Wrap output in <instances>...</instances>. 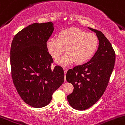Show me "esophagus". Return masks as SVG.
I'll use <instances>...</instances> for the list:
<instances>
[{
  "mask_svg": "<svg viewBox=\"0 0 125 125\" xmlns=\"http://www.w3.org/2000/svg\"><path fill=\"white\" fill-rule=\"evenodd\" d=\"M67 72V69H64V73H65V79H64V80H65V81H66V78H65V75H66Z\"/></svg>",
  "mask_w": 125,
  "mask_h": 125,
  "instance_id": "obj_1",
  "label": "esophagus"
}]
</instances>
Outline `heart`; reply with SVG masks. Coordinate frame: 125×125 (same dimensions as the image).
Masks as SVG:
<instances>
[{"label":"heart","instance_id":"obj_1","mask_svg":"<svg viewBox=\"0 0 125 125\" xmlns=\"http://www.w3.org/2000/svg\"><path fill=\"white\" fill-rule=\"evenodd\" d=\"M98 46V38L93 33H87L76 28L61 31L57 38L51 37L46 47L51 56L58 58L64 52L67 53L56 60V63L69 66L76 62L83 64L91 58Z\"/></svg>","mask_w":125,"mask_h":125}]
</instances>
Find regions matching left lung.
<instances>
[{
	"label": "left lung",
	"instance_id": "8db88e82",
	"mask_svg": "<svg viewBox=\"0 0 125 125\" xmlns=\"http://www.w3.org/2000/svg\"><path fill=\"white\" fill-rule=\"evenodd\" d=\"M99 40L97 52L88 62L67 72L66 79L74 87L67 96L72 108L85 110L96 104L105 92L114 69L115 53L108 40L100 31L88 28Z\"/></svg>",
	"mask_w": 125,
	"mask_h": 125
}]
</instances>
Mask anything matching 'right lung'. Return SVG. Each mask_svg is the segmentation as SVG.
<instances>
[{
	"label": "right lung",
	"mask_w": 125,
	"mask_h": 125,
	"mask_svg": "<svg viewBox=\"0 0 125 125\" xmlns=\"http://www.w3.org/2000/svg\"><path fill=\"white\" fill-rule=\"evenodd\" d=\"M53 30L52 22L35 23L19 32L11 44L13 83L24 102L34 108L48 105L54 91L64 81L61 66L51 69L53 60L46 47Z\"/></svg>",
	"instance_id": "obj_1"
}]
</instances>
